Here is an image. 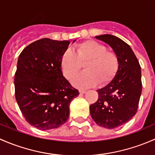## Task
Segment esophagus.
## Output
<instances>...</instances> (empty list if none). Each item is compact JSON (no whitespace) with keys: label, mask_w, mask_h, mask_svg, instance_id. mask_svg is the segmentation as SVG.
I'll return each instance as SVG.
<instances>
[{"label":"esophagus","mask_w":155,"mask_h":155,"mask_svg":"<svg viewBox=\"0 0 155 155\" xmlns=\"http://www.w3.org/2000/svg\"><path fill=\"white\" fill-rule=\"evenodd\" d=\"M80 94H84L86 92V90H84V89H79Z\"/></svg>","instance_id":"1"}]
</instances>
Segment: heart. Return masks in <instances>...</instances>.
Wrapping results in <instances>:
<instances>
[{"mask_svg": "<svg viewBox=\"0 0 155 155\" xmlns=\"http://www.w3.org/2000/svg\"><path fill=\"white\" fill-rule=\"evenodd\" d=\"M85 71L72 81L73 85L79 89H87L109 82L114 77L118 68V59L112 51L95 41H86L74 48L65 51L61 57V66L63 74L68 80H71L81 68V63H84Z\"/></svg>", "mask_w": 155, "mask_h": 155, "instance_id": "1", "label": "heart"}]
</instances>
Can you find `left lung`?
Instances as JSON below:
<instances>
[{
    "instance_id": "obj_1",
    "label": "left lung",
    "mask_w": 155,
    "mask_h": 155,
    "mask_svg": "<svg viewBox=\"0 0 155 155\" xmlns=\"http://www.w3.org/2000/svg\"><path fill=\"white\" fill-rule=\"evenodd\" d=\"M113 48L118 59V69L113 79L97 90L98 99L89 107L91 116L101 127L113 129L134 116L142 92L141 68L131 48L117 36H95Z\"/></svg>"
}]
</instances>
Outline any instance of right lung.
Here are the masks:
<instances>
[{
    "label": "right lung",
    "mask_w": 155,
    "mask_h": 155,
    "mask_svg": "<svg viewBox=\"0 0 155 155\" xmlns=\"http://www.w3.org/2000/svg\"><path fill=\"white\" fill-rule=\"evenodd\" d=\"M69 44L45 38L27 46L18 57L15 99L27 122L39 130L66 123L70 103L79 95L62 71L61 57Z\"/></svg>",
    "instance_id": "right-lung-1"
}]
</instances>
